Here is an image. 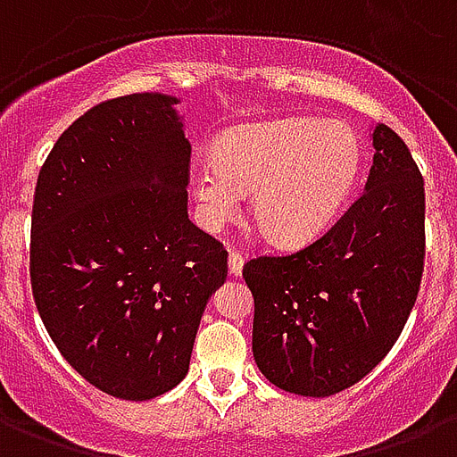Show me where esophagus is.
<instances>
[{"label":"esophagus","mask_w":457,"mask_h":457,"mask_svg":"<svg viewBox=\"0 0 457 457\" xmlns=\"http://www.w3.org/2000/svg\"><path fill=\"white\" fill-rule=\"evenodd\" d=\"M243 262H245V259H243L240 252H231V254H228V273L238 278L240 273H243Z\"/></svg>","instance_id":"1"}]
</instances>
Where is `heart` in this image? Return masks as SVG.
Returning <instances> with one entry per match:
<instances>
[{
	"instance_id": "obj_1",
	"label": "heart",
	"mask_w": 457,
	"mask_h": 457,
	"mask_svg": "<svg viewBox=\"0 0 457 457\" xmlns=\"http://www.w3.org/2000/svg\"><path fill=\"white\" fill-rule=\"evenodd\" d=\"M214 160L188 171L200 226L221 231L252 191V221L262 236L295 247L335 224L361 177L363 144L342 120L283 118L226 131Z\"/></svg>"
}]
</instances>
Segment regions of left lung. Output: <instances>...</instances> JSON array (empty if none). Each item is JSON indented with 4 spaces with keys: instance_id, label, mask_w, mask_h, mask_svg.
<instances>
[{
    "instance_id": "1",
    "label": "left lung",
    "mask_w": 457,
    "mask_h": 457,
    "mask_svg": "<svg viewBox=\"0 0 457 457\" xmlns=\"http://www.w3.org/2000/svg\"><path fill=\"white\" fill-rule=\"evenodd\" d=\"M366 188L330 231L243 266L252 353L271 385L330 396L366 378L406 326L425 264V181L408 145L375 125Z\"/></svg>"
}]
</instances>
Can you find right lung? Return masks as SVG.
<instances>
[{
  "label": "right lung",
  "mask_w": 457,
  "mask_h": 457,
  "mask_svg": "<svg viewBox=\"0 0 457 457\" xmlns=\"http://www.w3.org/2000/svg\"><path fill=\"white\" fill-rule=\"evenodd\" d=\"M179 98L129 94L58 137L32 205L30 280L46 332L89 385L148 401L188 373L228 252L188 219Z\"/></svg>",
  "instance_id": "obj_1"
}]
</instances>
